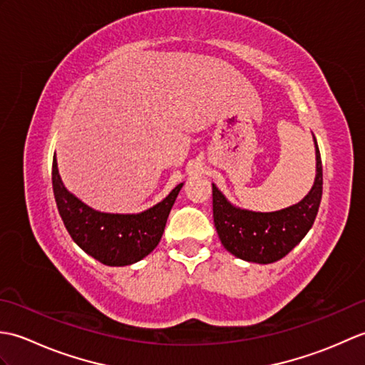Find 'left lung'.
Returning a JSON list of instances; mask_svg holds the SVG:
<instances>
[{
  "label": "left lung",
  "mask_w": 365,
  "mask_h": 365,
  "mask_svg": "<svg viewBox=\"0 0 365 365\" xmlns=\"http://www.w3.org/2000/svg\"><path fill=\"white\" fill-rule=\"evenodd\" d=\"M315 141L317 174L312 190L298 204L262 213L232 205L213 185V221L226 250L235 257L255 263H273L285 257L311 230L323 192V169Z\"/></svg>",
  "instance_id": "8db88e82"
}]
</instances>
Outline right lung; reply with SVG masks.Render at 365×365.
Masks as SVG:
<instances>
[{
  "label": "right lung",
  "instance_id": "add662e5",
  "mask_svg": "<svg viewBox=\"0 0 365 365\" xmlns=\"http://www.w3.org/2000/svg\"><path fill=\"white\" fill-rule=\"evenodd\" d=\"M53 192L64 226L73 242L108 267H125L149 255L160 243L178 191L183 183L152 208L135 215L102 213L68 192L59 177L56 157L51 170Z\"/></svg>",
  "mask_w": 365,
  "mask_h": 365
}]
</instances>
